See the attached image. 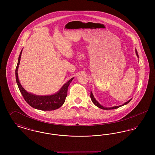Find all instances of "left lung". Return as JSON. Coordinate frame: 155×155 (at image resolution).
Instances as JSON below:
<instances>
[{"mask_svg": "<svg viewBox=\"0 0 155 155\" xmlns=\"http://www.w3.org/2000/svg\"><path fill=\"white\" fill-rule=\"evenodd\" d=\"M135 53H136V54H137V57H138V58H139L138 54V52H137L136 49H135ZM91 99L92 102L94 103V104H95V106H96L98 107H99V108H101V109H103V110H110V109H117L118 107H121V106H124V105H125V104H127V103H129V102L131 101V99H131L130 100H129V101H127V102H125V103L123 104L122 105H120V106H114V107H103V106H102L101 104H99V102L96 101V99H95L94 96L93 95V94H92V92H91Z\"/></svg>", "mask_w": 155, "mask_h": 155, "instance_id": "8db88e82", "label": "left lung"}]
</instances>
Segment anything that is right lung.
<instances>
[{
    "label": "right lung",
    "mask_w": 155,
    "mask_h": 155,
    "mask_svg": "<svg viewBox=\"0 0 155 155\" xmlns=\"http://www.w3.org/2000/svg\"><path fill=\"white\" fill-rule=\"evenodd\" d=\"M22 51V50H21L20 52V56L18 59L17 65L15 68V80L18 87L20 89V91L22 94L24 99L31 107L38 110L50 111L54 110L57 109H59L65 102L66 97L67 96L68 87L71 82L73 80L74 77L71 78L69 81H67L66 83H65L63 85V87L57 93L53 95L39 96L32 94L31 93H28L21 86V84L20 83L17 73Z\"/></svg>",
    "instance_id": "right-lung-1"
}]
</instances>
